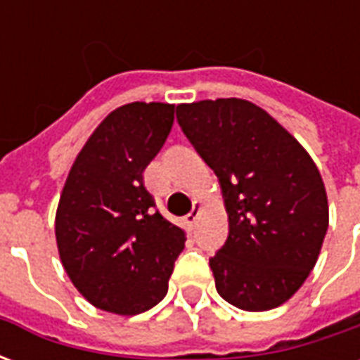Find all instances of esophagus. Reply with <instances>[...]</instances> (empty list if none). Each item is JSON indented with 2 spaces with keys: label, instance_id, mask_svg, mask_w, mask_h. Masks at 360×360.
Wrapping results in <instances>:
<instances>
[{
  "label": "esophagus",
  "instance_id": "34e87169",
  "mask_svg": "<svg viewBox=\"0 0 360 360\" xmlns=\"http://www.w3.org/2000/svg\"><path fill=\"white\" fill-rule=\"evenodd\" d=\"M200 210H202V206H200L198 202H195V208H193V210L188 212L187 216H185V224H187L191 229L196 226V221H198V216H200Z\"/></svg>",
  "mask_w": 360,
  "mask_h": 360
}]
</instances>
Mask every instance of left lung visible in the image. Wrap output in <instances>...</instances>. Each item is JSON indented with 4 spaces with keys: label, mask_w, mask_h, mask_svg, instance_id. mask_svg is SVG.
<instances>
[{
    "label": "left lung",
    "mask_w": 360,
    "mask_h": 360,
    "mask_svg": "<svg viewBox=\"0 0 360 360\" xmlns=\"http://www.w3.org/2000/svg\"><path fill=\"white\" fill-rule=\"evenodd\" d=\"M177 121L218 175L229 235L210 258L218 293L249 312L291 299L328 231L324 181L268 111L241 98L179 103Z\"/></svg>",
    "instance_id": "obj_1"
}]
</instances>
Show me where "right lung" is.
<instances>
[{
  "instance_id": "add662e5",
  "label": "right lung",
  "mask_w": 360,
  "mask_h": 360,
  "mask_svg": "<svg viewBox=\"0 0 360 360\" xmlns=\"http://www.w3.org/2000/svg\"><path fill=\"white\" fill-rule=\"evenodd\" d=\"M173 103L133 102L90 134L56 214L61 264L96 309L133 316L167 293L185 231L156 210L142 173L172 131Z\"/></svg>"
}]
</instances>
